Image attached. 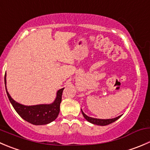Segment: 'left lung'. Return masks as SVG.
<instances>
[{
    "instance_id": "1",
    "label": "left lung",
    "mask_w": 150,
    "mask_h": 150,
    "mask_svg": "<svg viewBox=\"0 0 150 150\" xmlns=\"http://www.w3.org/2000/svg\"><path fill=\"white\" fill-rule=\"evenodd\" d=\"M81 112H82L83 116L84 117V118L87 120L89 122L92 123L94 125H101V126H105L108 125L110 124V123L114 122L115 121H117L119 118H120L121 116H119V117H116V118L114 119H108V120H101V119H96V118H92V117H88L87 115H86L83 113V111L81 109Z\"/></svg>"
}]
</instances>
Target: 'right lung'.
<instances>
[{"label": "right lung", "instance_id": "obj_1", "mask_svg": "<svg viewBox=\"0 0 150 150\" xmlns=\"http://www.w3.org/2000/svg\"><path fill=\"white\" fill-rule=\"evenodd\" d=\"M6 91L10 103L17 114L24 120L35 125H42L52 122L57 118L60 111V104L62 102V92L64 88L57 91L54 102L50 104H40L36 105H24L14 101L7 91L6 79L4 78Z\"/></svg>", "mask_w": 150, "mask_h": 150}]
</instances>
